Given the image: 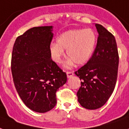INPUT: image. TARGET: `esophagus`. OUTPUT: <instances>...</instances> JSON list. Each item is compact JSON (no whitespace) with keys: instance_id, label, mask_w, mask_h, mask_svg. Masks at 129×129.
<instances>
[{"instance_id":"obj_1","label":"esophagus","mask_w":129,"mask_h":129,"mask_svg":"<svg viewBox=\"0 0 129 129\" xmlns=\"http://www.w3.org/2000/svg\"><path fill=\"white\" fill-rule=\"evenodd\" d=\"M66 74H67L68 78H70V77H72V76L74 75V73H73V72H70V71H69V72H67V73H66Z\"/></svg>"}]
</instances>
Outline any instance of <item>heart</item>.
Here are the masks:
<instances>
[{
	"label": "heart",
	"instance_id": "1",
	"mask_svg": "<svg viewBox=\"0 0 129 129\" xmlns=\"http://www.w3.org/2000/svg\"><path fill=\"white\" fill-rule=\"evenodd\" d=\"M96 36L93 30L74 29L61 33L57 38V44L50 46L53 61L59 63L64 56V50L70 58L66 63V67L74 64L83 65L91 58L95 48Z\"/></svg>",
	"mask_w": 129,
	"mask_h": 129
}]
</instances>
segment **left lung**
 <instances>
[{"label":"left lung","mask_w":129,"mask_h":129,"mask_svg":"<svg viewBox=\"0 0 129 129\" xmlns=\"http://www.w3.org/2000/svg\"><path fill=\"white\" fill-rule=\"evenodd\" d=\"M95 26L99 33L95 50L86 64L74 72L82 81L78 101L87 109L100 108L108 101L115 88L119 63L114 36L101 24Z\"/></svg>","instance_id":"8db88e82"}]
</instances>
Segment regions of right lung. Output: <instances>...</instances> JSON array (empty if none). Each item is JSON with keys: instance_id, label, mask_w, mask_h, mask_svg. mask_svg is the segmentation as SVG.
Here are the masks:
<instances>
[{"instance_id": "add662e5", "label": "right lung", "mask_w": 129, "mask_h": 129, "mask_svg": "<svg viewBox=\"0 0 129 129\" xmlns=\"http://www.w3.org/2000/svg\"><path fill=\"white\" fill-rule=\"evenodd\" d=\"M52 26L33 27L16 38L11 56V72L16 91L25 105L45 113L57 103L56 92L67 75L51 59Z\"/></svg>"}]
</instances>
